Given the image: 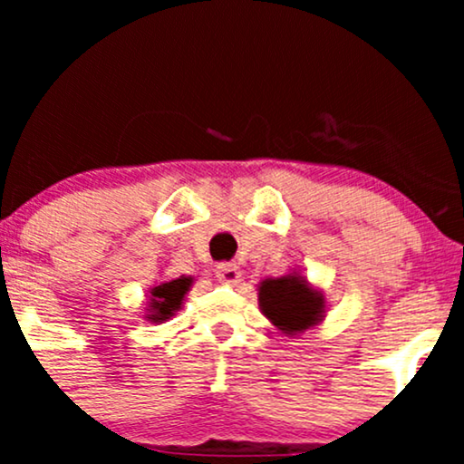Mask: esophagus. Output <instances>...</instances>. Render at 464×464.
<instances>
[{"label": "esophagus", "instance_id": "esophagus-1", "mask_svg": "<svg viewBox=\"0 0 464 464\" xmlns=\"http://www.w3.org/2000/svg\"><path fill=\"white\" fill-rule=\"evenodd\" d=\"M216 276L225 284H237L239 281V268L231 262H222L216 266Z\"/></svg>", "mask_w": 464, "mask_h": 464}]
</instances>
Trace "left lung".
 Instances as JSON below:
<instances>
[{"mask_svg": "<svg viewBox=\"0 0 464 464\" xmlns=\"http://www.w3.org/2000/svg\"><path fill=\"white\" fill-rule=\"evenodd\" d=\"M259 305L281 332L295 334L321 321L323 296L310 290L303 276H281L262 281Z\"/></svg>", "mask_w": 464, "mask_h": 464, "instance_id": "obj_1", "label": "left lung"}]
</instances>
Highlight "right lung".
Wrapping results in <instances>:
<instances>
[{
    "label": "right lung",
    "instance_id": "1",
    "mask_svg": "<svg viewBox=\"0 0 464 464\" xmlns=\"http://www.w3.org/2000/svg\"><path fill=\"white\" fill-rule=\"evenodd\" d=\"M191 279L188 276H180V279L169 281V284H161L152 290V321H165V318L172 316L179 310L180 301H183L185 292L189 290Z\"/></svg>",
    "mask_w": 464,
    "mask_h": 464
}]
</instances>
